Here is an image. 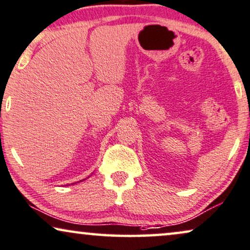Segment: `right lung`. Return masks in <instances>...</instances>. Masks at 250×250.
<instances>
[{
    "instance_id": "add662e5",
    "label": "right lung",
    "mask_w": 250,
    "mask_h": 250,
    "mask_svg": "<svg viewBox=\"0 0 250 250\" xmlns=\"http://www.w3.org/2000/svg\"><path fill=\"white\" fill-rule=\"evenodd\" d=\"M83 181H84V179H83Z\"/></svg>"
}]
</instances>
